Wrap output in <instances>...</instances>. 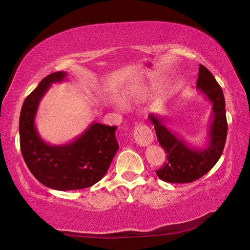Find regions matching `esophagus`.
I'll return each instance as SVG.
<instances>
[{
	"instance_id": "34e87169",
	"label": "esophagus",
	"mask_w": 250,
	"mask_h": 250,
	"mask_svg": "<svg viewBox=\"0 0 250 250\" xmlns=\"http://www.w3.org/2000/svg\"><path fill=\"white\" fill-rule=\"evenodd\" d=\"M134 140L139 146H146L153 141V133L145 124H139L134 128Z\"/></svg>"
}]
</instances>
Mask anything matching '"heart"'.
I'll return each mask as SVG.
<instances>
[{
  "mask_svg": "<svg viewBox=\"0 0 250 250\" xmlns=\"http://www.w3.org/2000/svg\"><path fill=\"white\" fill-rule=\"evenodd\" d=\"M125 99H128V97H126V96H125Z\"/></svg>",
  "mask_w": 250,
  "mask_h": 250,
  "instance_id": "obj_1",
  "label": "heart"
}]
</instances>
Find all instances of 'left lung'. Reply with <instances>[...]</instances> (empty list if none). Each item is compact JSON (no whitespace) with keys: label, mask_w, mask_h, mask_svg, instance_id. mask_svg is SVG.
Wrapping results in <instances>:
<instances>
[{"label":"left lung","mask_w":250,"mask_h":250,"mask_svg":"<svg viewBox=\"0 0 250 250\" xmlns=\"http://www.w3.org/2000/svg\"><path fill=\"white\" fill-rule=\"evenodd\" d=\"M196 88L213 104V121L208 132V143L203 149H192L173 134L159 116L150 115L161 146L167 153V161L156 170V175L168 183H191L205 175L221 158L227 137L225 98L213 74L200 65Z\"/></svg>","instance_id":"1"}]
</instances>
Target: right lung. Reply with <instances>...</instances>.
<instances>
[{
  "label": "right lung",
  "instance_id": "obj_1",
  "mask_svg": "<svg viewBox=\"0 0 250 250\" xmlns=\"http://www.w3.org/2000/svg\"><path fill=\"white\" fill-rule=\"evenodd\" d=\"M67 73L48 75L29 94L20 116V145L23 159L42 184L58 191L82 189L99 182L107 173L119 149L116 125L92 124L75 141L49 146L40 137L34 121L40 101L54 83L62 82Z\"/></svg>",
  "mask_w": 250,
  "mask_h": 250
}]
</instances>
